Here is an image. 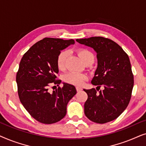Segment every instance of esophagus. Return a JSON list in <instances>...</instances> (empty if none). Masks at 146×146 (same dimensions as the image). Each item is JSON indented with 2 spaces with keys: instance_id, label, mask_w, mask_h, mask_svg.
Wrapping results in <instances>:
<instances>
[{
  "instance_id": "esophagus-1",
  "label": "esophagus",
  "mask_w": 146,
  "mask_h": 146,
  "mask_svg": "<svg viewBox=\"0 0 146 146\" xmlns=\"http://www.w3.org/2000/svg\"><path fill=\"white\" fill-rule=\"evenodd\" d=\"M76 90L78 92H80V91L82 90V88H80V87H76Z\"/></svg>"
}]
</instances>
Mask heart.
<instances>
[{"mask_svg": "<svg viewBox=\"0 0 146 146\" xmlns=\"http://www.w3.org/2000/svg\"><path fill=\"white\" fill-rule=\"evenodd\" d=\"M77 54L86 64H91L94 60V56L90 51L87 49L80 48L77 50ZM68 52L66 51H62L57 57V66L59 70H62L65 68L66 61ZM87 78L86 75L84 74L78 72H70L66 74L64 80L66 82L76 86L82 84Z\"/></svg>", "mask_w": 146, "mask_h": 146, "instance_id": "b5f03b06", "label": "heart"}]
</instances>
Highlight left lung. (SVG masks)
I'll list each match as a JSON object with an SVG mask.
<instances>
[{
    "instance_id": "1",
    "label": "left lung",
    "mask_w": 146,
    "mask_h": 146,
    "mask_svg": "<svg viewBox=\"0 0 146 146\" xmlns=\"http://www.w3.org/2000/svg\"><path fill=\"white\" fill-rule=\"evenodd\" d=\"M76 41L96 52L98 67L92 84L99 88L101 85L104 87L102 90L84 89L88 94L86 116L98 123L112 121L125 110L131 99L133 75L128 56L120 46L106 38L94 36Z\"/></svg>"
}]
</instances>
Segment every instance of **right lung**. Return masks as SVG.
Wrapping results in <instances>:
<instances>
[{"label": "right lung", "instance_id": "1", "mask_svg": "<svg viewBox=\"0 0 146 146\" xmlns=\"http://www.w3.org/2000/svg\"><path fill=\"white\" fill-rule=\"evenodd\" d=\"M73 39L44 38L35 44L23 55L17 73L18 94L22 104L39 122L51 124L61 120L66 114L68 102L76 94L74 86L63 83L50 93L48 87L58 73L57 57L62 50L74 44Z\"/></svg>", "mask_w": 146, "mask_h": 146}]
</instances>
